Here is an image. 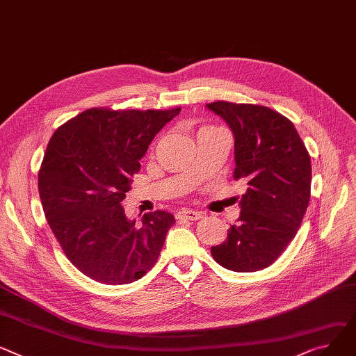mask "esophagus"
<instances>
[{"mask_svg": "<svg viewBox=\"0 0 356 356\" xmlns=\"http://www.w3.org/2000/svg\"><path fill=\"white\" fill-rule=\"evenodd\" d=\"M204 213L199 210H191V209H181L177 211L176 218L179 220H199L203 218Z\"/></svg>", "mask_w": 356, "mask_h": 356, "instance_id": "esophagus-1", "label": "esophagus"}]
</instances>
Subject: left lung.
Instances as JSON below:
<instances>
[{
    "mask_svg": "<svg viewBox=\"0 0 356 356\" xmlns=\"http://www.w3.org/2000/svg\"><path fill=\"white\" fill-rule=\"evenodd\" d=\"M207 107L232 129L233 179L248 183L241 216L226 241L211 246V256L234 272L265 269L289 246L309 204L311 156L293 123L269 107L230 102Z\"/></svg>",
    "mask_w": 356,
    "mask_h": 356,
    "instance_id": "left-lung-1",
    "label": "left lung"
}]
</instances>
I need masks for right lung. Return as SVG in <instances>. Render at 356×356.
<instances>
[{
    "instance_id": "obj_1",
    "label": "right lung",
    "mask_w": 356,
    "mask_h": 356,
    "mask_svg": "<svg viewBox=\"0 0 356 356\" xmlns=\"http://www.w3.org/2000/svg\"><path fill=\"white\" fill-rule=\"evenodd\" d=\"M170 110L92 107L60 126L38 172L44 215L67 259L104 285H126L157 262L175 216L164 210L129 220L122 202Z\"/></svg>"
}]
</instances>
